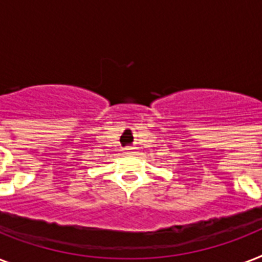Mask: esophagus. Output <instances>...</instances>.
<instances>
[{
  "label": "esophagus",
  "mask_w": 262,
  "mask_h": 262,
  "mask_svg": "<svg viewBox=\"0 0 262 262\" xmlns=\"http://www.w3.org/2000/svg\"><path fill=\"white\" fill-rule=\"evenodd\" d=\"M135 151V148L133 147H126L125 148V154H132V152Z\"/></svg>",
  "instance_id": "1"
}]
</instances>
